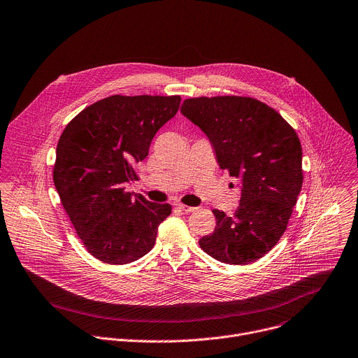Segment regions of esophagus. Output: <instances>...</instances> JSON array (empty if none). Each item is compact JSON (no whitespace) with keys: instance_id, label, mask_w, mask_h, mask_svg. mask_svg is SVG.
Segmentation results:
<instances>
[{"instance_id":"34e87169","label":"esophagus","mask_w":358,"mask_h":358,"mask_svg":"<svg viewBox=\"0 0 358 358\" xmlns=\"http://www.w3.org/2000/svg\"><path fill=\"white\" fill-rule=\"evenodd\" d=\"M176 208H178V210H181V211H184V213H192L194 210V207H189V206H184V204H181V203H178V204H176Z\"/></svg>"}]
</instances>
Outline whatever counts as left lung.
Returning a JSON list of instances; mask_svg holds the SVG:
<instances>
[{
  "mask_svg": "<svg viewBox=\"0 0 358 358\" xmlns=\"http://www.w3.org/2000/svg\"><path fill=\"white\" fill-rule=\"evenodd\" d=\"M181 113L206 133L220 169L241 178L237 210H213L215 229L199 244L221 263H254L278 243L297 203L300 138L274 108L251 96H197L184 100Z\"/></svg>",
  "mask_w": 358,
  "mask_h": 358,
  "instance_id": "left-lung-1",
  "label": "left lung"
}]
</instances>
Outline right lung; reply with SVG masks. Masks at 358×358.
Masks as SVG:
<instances>
[{"mask_svg": "<svg viewBox=\"0 0 358 358\" xmlns=\"http://www.w3.org/2000/svg\"><path fill=\"white\" fill-rule=\"evenodd\" d=\"M180 95H111L77 114L64 128L52 170L61 204L87 251L108 264H128L155 243L171 214L125 184L148 155L158 129L180 107Z\"/></svg>", "mask_w": 358, "mask_h": 358, "instance_id": "add662e5", "label": "right lung"}]
</instances>
